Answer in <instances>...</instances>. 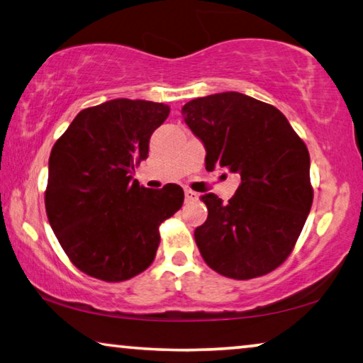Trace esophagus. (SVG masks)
Returning <instances> with one entry per match:
<instances>
[{
    "mask_svg": "<svg viewBox=\"0 0 363 363\" xmlns=\"http://www.w3.org/2000/svg\"><path fill=\"white\" fill-rule=\"evenodd\" d=\"M186 201H195L196 199H199V195H196V192H194V190L190 189H186Z\"/></svg>",
    "mask_w": 363,
    "mask_h": 363,
    "instance_id": "1",
    "label": "esophagus"
}]
</instances>
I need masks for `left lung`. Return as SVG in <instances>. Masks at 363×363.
<instances>
[{
  "mask_svg": "<svg viewBox=\"0 0 363 363\" xmlns=\"http://www.w3.org/2000/svg\"><path fill=\"white\" fill-rule=\"evenodd\" d=\"M181 113L205 144L206 169L242 179L227 205L214 194L200 199L208 208L194 233L201 257L235 280L272 272L291 255L314 200L304 140L279 108L233 91L190 101Z\"/></svg>",
  "mask_w": 363,
  "mask_h": 363,
  "instance_id": "8db88e82",
  "label": "left lung"
}]
</instances>
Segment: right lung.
<instances>
[{
    "label": "right lung",
    "instance_id": "obj_1",
    "mask_svg": "<svg viewBox=\"0 0 363 363\" xmlns=\"http://www.w3.org/2000/svg\"><path fill=\"white\" fill-rule=\"evenodd\" d=\"M169 107L113 99L84 108L49 157L46 214L75 267L104 281L136 277L155 259L163 220L184 203L176 184L152 190L133 179Z\"/></svg>",
    "mask_w": 363,
    "mask_h": 363
}]
</instances>
